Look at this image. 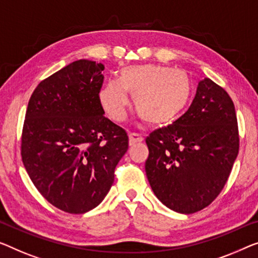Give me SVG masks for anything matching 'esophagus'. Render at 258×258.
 Masks as SVG:
<instances>
[{
	"instance_id": "esophagus-1",
	"label": "esophagus",
	"mask_w": 258,
	"mask_h": 258,
	"mask_svg": "<svg viewBox=\"0 0 258 258\" xmlns=\"http://www.w3.org/2000/svg\"><path fill=\"white\" fill-rule=\"evenodd\" d=\"M128 139H130V146H133V145L138 144V142L144 141V138H142L140 134H138V133H130Z\"/></svg>"
}]
</instances>
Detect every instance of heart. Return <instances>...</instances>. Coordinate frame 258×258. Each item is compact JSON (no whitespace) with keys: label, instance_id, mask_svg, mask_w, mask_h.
I'll return each instance as SVG.
<instances>
[{"label":"heart","instance_id":"b5f03b06","mask_svg":"<svg viewBox=\"0 0 258 258\" xmlns=\"http://www.w3.org/2000/svg\"><path fill=\"white\" fill-rule=\"evenodd\" d=\"M140 117L153 126L174 122L189 104L192 84L189 75L180 69L146 63L122 68L118 82L110 81L99 91L102 109L111 120L120 122L126 118L128 98Z\"/></svg>","mask_w":258,"mask_h":258}]
</instances>
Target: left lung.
Segmentation results:
<instances>
[{
	"mask_svg": "<svg viewBox=\"0 0 258 258\" xmlns=\"http://www.w3.org/2000/svg\"><path fill=\"white\" fill-rule=\"evenodd\" d=\"M146 144V175L156 197L176 212H198L224 189L239 154L232 98L204 79L189 110L172 125L152 132Z\"/></svg>",
	"mask_w": 258,
	"mask_h": 258,
	"instance_id": "left-lung-1",
	"label": "left lung"
}]
</instances>
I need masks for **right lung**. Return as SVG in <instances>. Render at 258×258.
Segmentation results:
<instances>
[{"instance_id": "add662e5", "label": "right lung", "mask_w": 258, "mask_h": 258, "mask_svg": "<svg viewBox=\"0 0 258 258\" xmlns=\"http://www.w3.org/2000/svg\"><path fill=\"white\" fill-rule=\"evenodd\" d=\"M103 69L96 61L69 63L38 84L26 109L23 164L40 195L67 213L102 203L128 148L126 131L99 103Z\"/></svg>"}]
</instances>
